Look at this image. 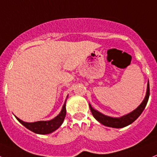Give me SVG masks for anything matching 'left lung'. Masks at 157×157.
I'll use <instances>...</instances> for the list:
<instances>
[{"instance_id": "1", "label": "left lung", "mask_w": 157, "mask_h": 157, "mask_svg": "<svg viewBox=\"0 0 157 157\" xmlns=\"http://www.w3.org/2000/svg\"><path fill=\"white\" fill-rule=\"evenodd\" d=\"M149 97H150V84H149L148 81L147 93H146V96H145L143 101L136 109H134L133 111L128 113V114L124 115V116H121V117H111V116H105V115L102 114L100 112L95 110V109L92 108L90 104H89V108H90V110L92 112V114L94 116V118L98 122H99L101 124L104 125L105 126H108V127L117 128V129H119V128L126 127V126L130 125L131 123H132L141 115V113H143L145 107L147 105Z\"/></svg>"}]
</instances>
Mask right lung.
I'll list each match as a JSON object with an SVG mask.
<instances>
[{
    "instance_id": "1",
    "label": "right lung",
    "mask_w": 157,
    "mask_h": 157,
    "mask_svg": "<svg viewBox=\"0 0 157 157\" xmlns=\"http://www.w3.org/2000/svg\"><path fill=\"white\" fill-rule=\"evenodd\" d=\"M67 98H68V96H67ZM65 103H66V99H65V102L64 103L63 106H62L60 113L56 117L48 121H38V122H26L22 121L21 119L17 118V116H15V117L24 126H25L29 130L32 131L33 132H35L37 134H41V135L52 133L54 131L59 129L63 123L65 115H66V108H65L66 104Z\"/></svg>"
}]
</instances>
